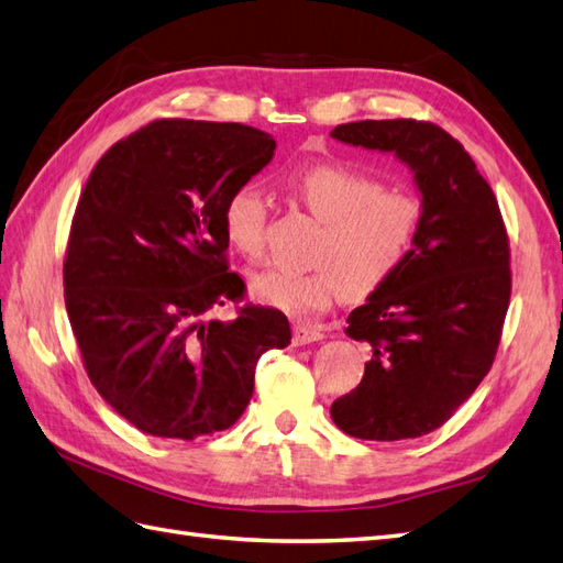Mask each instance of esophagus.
Returning a JSON list of instances; mask_svg holds the SVG:
<instances>
[{
	"label": "esophagus",
	"mask_w": 563,
	"mask_h": 563,
	"mask_svg": "<svg viewBox=\"0 0 563 563\" xmlns=\"http://www.w3.org/2000/svg\"><path fill=\"white\" fill-rule=\"evenodd\" d=\"M323 338V331L319 325L313 323H305V321H297L292 325V343L295 345H309V343H317Z\"/></svg>",
	"instance_id": "obj_1"
}]
</instances>
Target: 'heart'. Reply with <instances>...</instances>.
Wrapping results in <instances>:
<instances>
[{
    "label": "heart",
    "instance_id": "1",
    "mask_svg": "<svg viewBox=\"0 0 563 563\" xmlns=\"http://www.w3.org/2000/svg\"><path fill=\"white\" fill-rule=\"evenodd\" d=\"M297 203L321 220L311 271L271 268L252 280L254 295L295 319L329 309L343 292L367 299L408 264L422 225L417 196L386 189L341 163L311 165L287 179ZM273 203L256 185L234 189L222 206V230L244 258L261 261Z\"/></svg>",
    "mask_w": 563,
    "mask_h": 563
}]
</instances>
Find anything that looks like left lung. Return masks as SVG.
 <instances>
[{
  "mask_svg": "<svg viewBox=\"0 0 563 563\" xmlns=\"http://www.w3.org/2000/svg\"><path fill=\"white\" fill-rule=\"evenodd\" d=\"M331 136L394 151L422 191L408 264L347 317L369 362L331 417L355 439H417L449 422L492 369L511 302L508 232L487 179L439 124L364 120Z\"/></svg>",
  "mask_w": 563,
  "mask_h": 563,
  "instance_id": "obj_1",
  "label": "left lung"
}]
</instances>
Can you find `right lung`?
I'll use <instances>...</instances> for the list:
<instances>
[{
    "instance_id": "1",
    "label": "right lung",
    "mask_w": 563,
    "mask_h": 563,
    "mask_svg": "<svg viewBox=\"0 0 563 563\" xmlns=\"http://www.w3.org/2000/svg\"><path fill=\"white\" fill-rule=\"evenodd\" d=\"M276 151L234 122L155 120L117 141L76 203L64 305L98 394L143 434L194 441L240 420L256 362L290 345L273 307L242 302L222 206Z\"/></svg>"
}]
</instances>
